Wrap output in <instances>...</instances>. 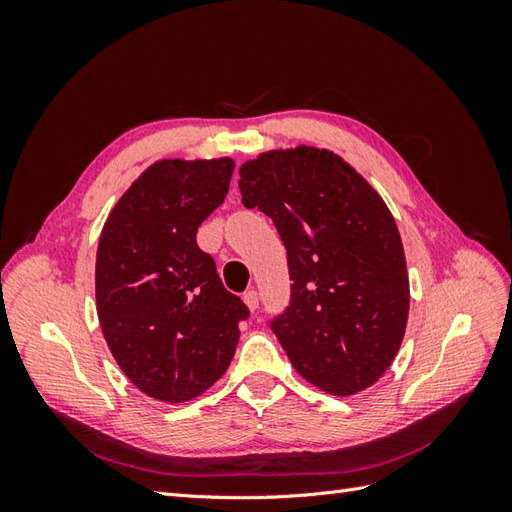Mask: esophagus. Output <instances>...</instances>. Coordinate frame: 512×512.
Wrapping results in <instances>:
<instances>
[{"instance_id": "1", "label": "esophagus", "mask_w": 512, "mask_h": 512, "mask_svg": "<svg viewBox=\"0 0 512 512\" xmlns=\"http://www.w3.org/2000/svg\"><path fill=\"white\" fill-rule=\"evenodd\" d=\"M243 303L247 305V309H250V312H256V309H258V292L256 290H247L243 294Z\"/></svg>"}]
</instances>
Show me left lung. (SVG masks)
<instances>
[{
	"label": "left lung",
	"instance_id": "left-lung-1",
	"mask_svg": "<svg viewBox=\"0 0 512 512\" xmlns=\"http://www.w3.org/2000/svg\"><path fill=\"white\" fill-rule=\"evenodd\" d=\"M239 175L243 205L269 215L288 254L290 305L271 329L292 367L331 395L367 389L393 363L410 309L389 207L329 149L260 153Z\"/></svg>",
	"mask_w": 512,
	"mask_h": 512
}]
</instances>
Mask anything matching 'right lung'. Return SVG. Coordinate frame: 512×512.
Wrapping results in <instances>:
<instances>
[{
	"instance_id": "add662e5",
	"label": "right lung",
	"mask_w": 512,
	"mask_h": 512,
	"mask_svg": "<svg viewBox=\"0 0 512 512\" xmlns=\"http://www.w3.org/2000/svg\"><path fill=\"white\" fill-rule=\"evenodd\" d=\"M232 170L230 158L151 164L100 235L96 309L108 350L136 389L166 404L203 395L224 376L250 316L196 243Z\"/></svg>"
}]
</instances>
